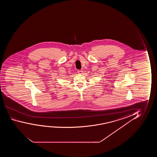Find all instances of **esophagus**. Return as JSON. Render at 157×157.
Listing matches in <instances>:
<instances>
[{
  "mask_svg": "<svg viewBox=\"0 0 157 157\" xmlns=\"http://www.w3.org/2000/svg\"><path fill=\"white\" fill-rule=\"evenodd\" d=\"M82 70H78V73H79V74H82Z\"/></svg>",
  "mask_w": 157,
  "mask_h": 157,
  "instance_id": "esophagus-1",
  "label": "esophagus"
}]
</instances>
